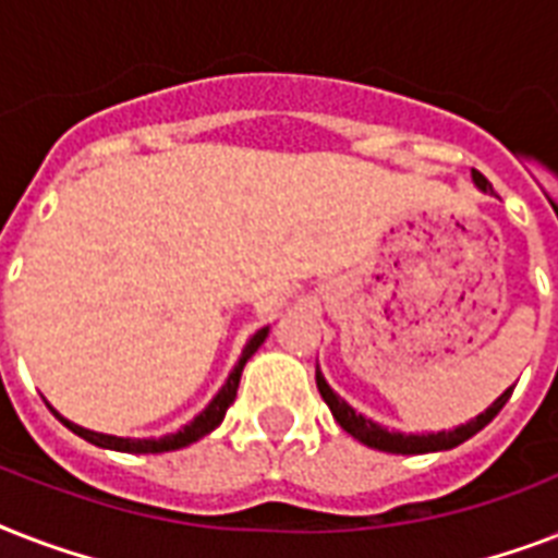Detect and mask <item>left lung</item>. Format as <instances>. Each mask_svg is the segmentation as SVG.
<instances>
[{
    "mask_svg": "<svg viewBox=\"0 0 558 558\" xmlns=\"http://www.w3.org/2000/svg\"><path fill=\"white\" fill-rule=\"evenodd\" d=\"M472 182L477 185V191L484 193H493V187H489V182H486L477 170H472ZM315 381H318V390H322L324 402L330 405L332 416H336V423L344 428V432L350 434V437H356L359 442H365V446H371V449H379V451H390V454H425V451H446V449H454V446H460V442H466L469 437H475L484 425H489L498 416V411H501L504 405H507V399H510L512 388H507L501 393V397L495 399L493 405L486 408V411H481V414L475 416V420H469V423L463 425H454L451 432H437V434H402V432H388L385 425L373 423V420H367L365 414H359L356 408L348 405L344 399L336 393V390L327 385V379H324V373L318 371V365H315Z\"/></svg>",
    "mask_w": 558,
    "mask_h": 558,
    "instance_id": "obj_1",
    "label": "left lung"
}]
</instances>
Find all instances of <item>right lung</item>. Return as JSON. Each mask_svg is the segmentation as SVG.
<instances>
[{
	"mask_svg": "<svg viewBox=\"0 0 558 558\" xmlns=\"http://www.w3.org/2000/svg\"><path fill=\"white\" fill-rule=\"evenodd\" d=\"M266 336H269V327H263V330H257L252 336V339L245 341L243 353H240V362L234 365V371L228 373L226 385L217 390V397L210 399L208 405L202 408L199 414L193 416L191 423L182 425L179 432L173 434H165V437H116V434H100V432H89V428H83V425L72 423V420H65L63 414H57L54 408V416L60 420V423L69 428V432H74L77 437H83V440H89L92 446H100V449H112V451H133V454H159V451H177V449H185V446H191V442H196L199 437H205V434H210L214 428H217L219 423H222V416H226L228 405L234 402L236 397V385H240V373H243L245 362L257 353V348H260L263 341H266Z\"/></svg>",
	"mask_w": 558,
	"mask_h": 558,
	"instance_id": "right-lung-1",
	"label": "right lung"
}]
</instances>
